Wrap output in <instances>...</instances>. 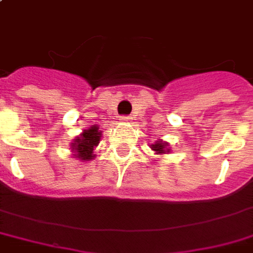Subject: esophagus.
Listing matches in <instances>:
<instances>
[{
  "instance_id": "obj_1",
  "label": "esophagus",
  "mask_w": 253,
  "mask_h": 253,
  "mask_svg": "<svg viewBox=\"0 0 253 253\" xmlns=\"http://www.w3.org/2000/svg\"><path fill=\"white\" fill-rule=\"evenodd\" d=\"M121 122L122 123H127V122H130V117H126V115H123V117H121Z\"/></svg>"
}]
</instances>
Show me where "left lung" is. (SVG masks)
Masks as SVG:
<instances>
[{"label":"left lung","instance_id":"obj_1","mask_svg":"<svg viewBox=\"0 0 253 253\" xmlns=\"http://www.w3.org/2000/svg\"><path fill=\"white\" fill-rule=\"evenodd\" d=\"M169 142H165L163 139L155 140V143L150 144V148L152 151L155 152L157 155H165V154H169L171 152V148L169 147Z\"/></svg>","mask_w":253,"mask_h":253}]
</instances>
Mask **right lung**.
<instances>
[{
    "label": "right lung",
    "mask_w": 253,
    "mask_h": 253,
    "mask_svg": "<svg viewBox=\"0 0 253 253\" xmlns=\"http://www.w3.org/2000/svg\"><path fill=\"white\" fill-rule=\"evenodd\" d=\"M101 136L102 131H99V126L96 125L82 131L70 143L73 157L82 162L92 161L95 158L94 148L101 142Z\"/></svg>",
    "instance_id": "add662e5"
}]
</instances>
